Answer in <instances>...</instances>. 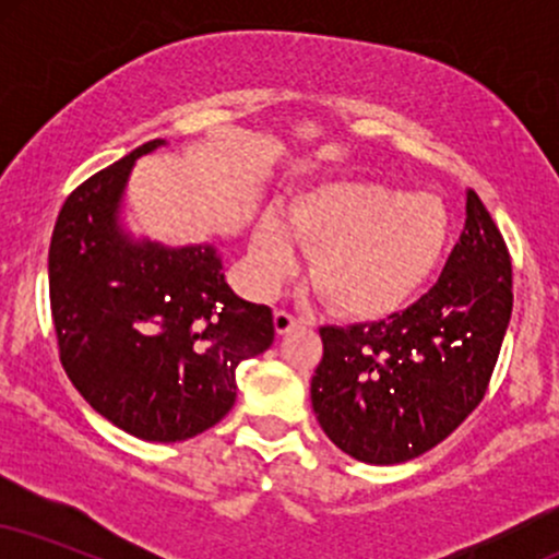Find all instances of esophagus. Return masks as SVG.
Segmentation results:
<instances>
[{"label": "esophagus", "mask_w": 559, "mask_h": 559, "mask_svg": "<svg viewBox=\"0 0 559 559\" xmlns=\"http://www.w3.org/2000/svg\"><path fill=\"white\" fill-rule=\"evenodd\" d=\"M273 325H275V333H278V336H286L288 331L299 329L301 320H297L294 316H288L286 310H275V316H273Z\"/></svg>", "instance_id": "obj_1"}]
</instances>
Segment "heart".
Returning <instances> with one entry per match:
<instances>
[{
  "label": "heart",
  "instance_id": "heart-1",
  "mask_svg": "<svg viewBox=\"0 0 559 559\" xmlns=\"http://www.w3.org/2000/svg\"><path fill=\"white\" fill-rule=\"evenodd\" d=\"M449 213L439 197L383 181L331 178L297 191L281 213L252 230V271L271 288L312 254V281L346 318L381 320L400 312L439 271Z\"/></svg>",
  "mask_w": 559,
  "mask_h": 559
}]
</instances>
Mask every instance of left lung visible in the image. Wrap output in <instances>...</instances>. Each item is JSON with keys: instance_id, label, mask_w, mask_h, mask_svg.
<instances>
[{"instance_id": "obj_1", "label": "left lung", "mask_w": 559, "mask_h": 559, "mask_svg": "<svg viewBox=\"0 0 559 559\" xmlns=\"http://www.w3.org/2000/svg\"><path fill=\"white\" fill-rule=\"evenodd\" d=\"M512 316V265L476 191L428 294L378 323L325 325L310 400L349 457L396 465L447 439L484 400Z\"/></svg>"}]
</instances>
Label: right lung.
<instances>
[{"instance_id": "1", "label": "right lung", "mask_w": 559, "mask_h": 559, "mask_svg": "<svg viewBox=\"0 0 559 559\" xmlns=\"http://www.w3.org/2000/svg\"><path fill=\"white\" fill-rule=\"evenodd\" d=\"M155 139L81 183L49 243L62 368L102 418L144 441H186L236 402V368L273 344L271 307L236 297L215 243L136 236L126 189Z\"/></svg>"}]
</instances>
